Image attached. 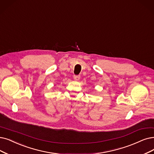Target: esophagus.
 <instances>
[{
  "label": "esophagus",
  "mask_w": 154,
  "mask_h": 154,
  "mask_svg": "<svg viewBox=\"0 0 154 154\" xmlns=\"http://www.w3.org/2000/svg\"><path fill=\"white\" fill-rule=\"evenodd\" d=\"M73 78H74V79H75V80L78 81V80H79V79H80V76L75 75V76H73Z\"/></svg>",
  "instance_id": "34e87169"
}]
</instances>
